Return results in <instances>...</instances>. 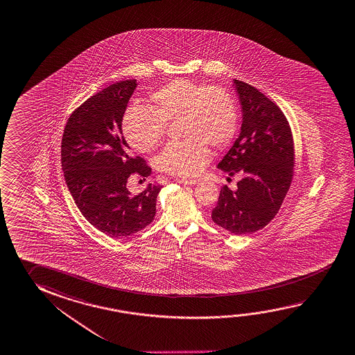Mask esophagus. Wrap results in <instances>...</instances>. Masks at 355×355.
Returning <instances> with one entry per match:
<instances>
[{
  "instance_id": "esophagus-1",
  "label": "esophagus",
  "mask_w": 355,
  "mask_h": 355,
  "mask_svg": "<svg viewBox=\"0 0 355 355\" xmlns=\"http://www.w3.org/2000/svg\"><path fill=\"white\" fill-rule=\"evenodd\" d=\"M177 182L182 184H186V186H194L198 183L197 180H187V178H177Z\"/></svg>"
}]
</instances>
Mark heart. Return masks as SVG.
Returning a JSON list of instances; mask_svg holds the SVG:
<instances>
[{"label":"heart","instance_id":"b5f03b06","mask_svg":"<svg viewBox=\"0 0 355 355\" xmlns=\"http://www.w3.org/2000/svg\"><path fill=\"white\" fill-rule=\"evenodd\" d=\"M151 107H128L122 131L128 145L141 153L151 152L163 140L166 122L180 120L184 140L169 142L157 158L169 175H196L211 158L209 146L227 147L238 131V109L233 96L220 87L175 80L150 96Z\"/></svg>","mask_w":355,"mask_h":355}]
</instances>
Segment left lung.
Listing matches in <instances>:
<instances>
[{
  "instance_id": "1",
  "label": "left lung",
  "mask_w": 355,
  "mask_h": 355,
  "mask_svg": "<svg viewBox=\"0 0 355 355\" xmlns=\"http://www.w3.org/2000/svg\"><path fill=\"white\" fill-rule=\"evenodd\" d=\"M234 84L243 109L241 131L218 168L241 180L235 191L221 187L211 219L230 233L246 235L279 213L293 178L295 145L279 106L248 83Z\"/></svg>"
}]
</instances>
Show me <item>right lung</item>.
I'll use <instances>...</instances> for the list:
<instances>
[{
	"mask_svg": "<svg viewBox=\"0 0 355 355\" xmlns=\"http://www.w3.org/2000/svg\"><path fill=\"white\" fill-rule=\"evenodd\" d=\"M136 87L135 79L115 83L85 100L71 112L62 139L70 194L83 216L111 238H128L150 225L162 188L150 183L137 194L126 188L130 175L152 172L122 136V117Z\"/></svg>",
	"mask_w": 355,
	"mask_h": 355,
	"instance_id": "obj_1",
	"label": "right lung"
}]
</instances>
